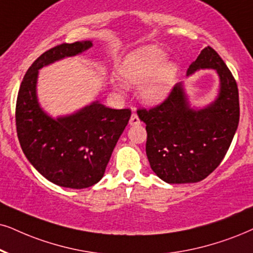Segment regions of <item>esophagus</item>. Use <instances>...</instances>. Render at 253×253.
Here are the masks:
<instances>
[{
	"label": "esophagus",
	"instance_id": "obj_1",
	"mask_svg": "<svg viewBox=\"0 0 253 253\" xmlns=\"http://www.w3.org/2000/svg\"><path fill=\"white\" fill-rule=\"evenodd\" d=\"M140 124H141V121H140L139 117H137V114L132 113V117H130V119H129L130 126H136V125H140Z\"/></svg>",
	"mask_w": 253,
	"mask_h": 253
}]
</instances>
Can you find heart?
<instances>
[{"mask_svg": "<svg viewBox=\"0 0 253 253\" xmlns=\"http://www.w3.org/2000/svg\"><path fill=\"white\" fill-rule=\"evenodd\" d=\"M119 75L127 86L140 85V97L147 104H158L171 91L177 66L167 60V53L155 45L132 51L120 64Z\"/></svg>", "mask_w": 253, "mask_h": 253, "instance_id": "obj_1", "label": "heart"}]
</instances>
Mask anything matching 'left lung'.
<instances>
[{"label": "left lung", "mask_w": 253, "mask_h": 253, "mask_svg": "<svg viewBox=\"0 0 253 253\" xmlns=\"http://www.w3.org/2000/svg\"><path fill=\"white\" fill-rule=\"evenodd\" d=\"M215 69L219 76L218 98L202 110H193L182 84H175L162 103L139 108L146 124V154L150 168L167 183H195L209 176L228 152L239 123L236 79L211 46L201 51L187 75Z\"/></svg>", "instance_id": "1"}]
</instances>
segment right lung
I'll return each instance as SVG.
<instances>
[{
  "label": "right lung",
  "mask_w": 253,
  "mask_h": 253,
  "mask_svg": "<svg viewBox=\"0 0 253 253\" xmlns=\"http://www.w3.org/2000/svg\"><path fill=\"white\" fill-rule=\"evenodd\" d=\"M91 46L89 41L75 42L45 51L28 69L16 101V129L27 159L46 180L72 189L101 180L130 110H114L95 101L72 116L52 119L38 105L37 75L43 66Z\"/></svg>",
  "instance_id": "1"
}]
</instances>
